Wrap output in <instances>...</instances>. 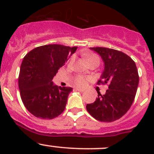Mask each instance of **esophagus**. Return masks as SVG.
<instances>
[{
	"mask_svg": "<svg viewBox=\"0 0 154 154\" xmlns=\"http://www.w3.org/2000/svg\"><path fill=\"white\" fill-rule=\"evenodd\" d=\"M74 89H75L76 91H80V92H83V91H85V89H83V88H75Z\"/></svg>",
	"mask_w": 154,
	"mask_h": 154,
	"instance_id": "1",
	"label": "esophagus"
}]
</instances>
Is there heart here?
Wrapping results in <instances>:
<instances>
[{
    "label": "heart",
    "mask_w": 154,
    "mask_h": 154,
    "mask_svg": "<svg viewBox=\"0 0 154 154\" xmlns=\"http://www.w3.org/2000/svg\"><path fill=\"white\" fill-rule=\"evenodd\" d=\"M86 60L87 63L92 61H97L98 62V63L100 62V59H99L98 56L96 55V54H91V55H88L86 57ZM73 61H74V57H72V58L71 59V60H70V63H72ZM73 80H74V83H75L77 86H85L86 85L87 81H88V78L86 77H83V76L82 75H77L74 77Z\"/></svg>",
    "instance_id": "obj_1"
}]
</instances>
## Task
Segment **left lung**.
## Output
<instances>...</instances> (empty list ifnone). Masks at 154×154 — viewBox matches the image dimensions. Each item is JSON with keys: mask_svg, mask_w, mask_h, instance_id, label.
I'll use <instances>...</instances> for the list:
<instances>
[{"mask_svg": "<svg viewBox=\"0 0 154 154\" xmlns=\"http://www.w3.org/2000/svg\"><path fill=\"white\" fill-rule=\"evenodd\" d=\"M100 54L104 71L97 84H108L106 94L86 105L88 112L96 120L112 122L121 119L134 101L139 77L135 62L128 55L106 48H90Z\"/></svg>", "mask_w": 154, "mask_h": 154, "instance_id": "8db88e82", "label": "left lung"}]
</instances>
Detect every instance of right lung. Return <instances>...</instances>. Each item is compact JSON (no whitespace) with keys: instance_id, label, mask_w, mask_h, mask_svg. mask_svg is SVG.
Wrapping results in <instances>:
<instances>
[{"instance_id":"right-lung-1","label":"right lung","mask_w":154,"mask_h":154,"mask_svg":"<svg viewBox=\"0 0 154 154\" xmlns=\"http://www.w3.org/2000/svg\"><path fill=\"white\" fill-rule=\"evenodd\" d=\"M77 47L47 45L37 47L23 59L18 76L21 98L27 110L41 119H53L66 108L71 87L57 86L52 80Z\"/></svg>"}]
</instances>
